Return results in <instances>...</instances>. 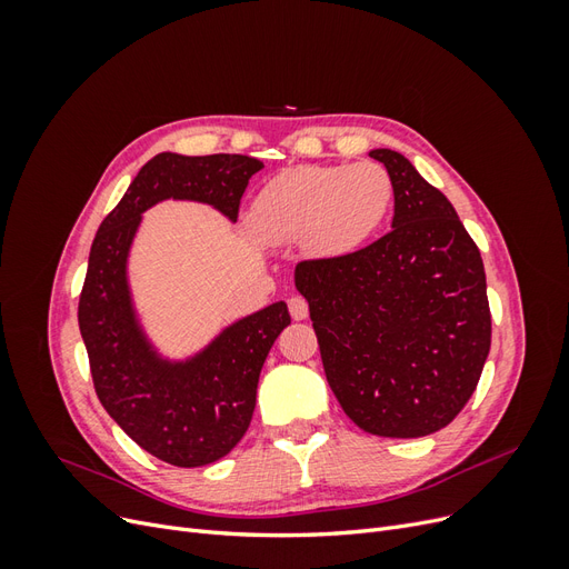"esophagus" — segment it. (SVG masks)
<instances>
[{
	"mask_svg": "<svg viewBox=\"0 0 569 569\" xmlns=\"http://www.w3.org/2000/svg\"><path fill=\"white\" fill-rule=\"evenodd\" d=\"M289 313L295 320H306L308 318V301L303 297H291L289 299Z\"/></svg>",
	"mask_w": 569,
	"mask_h": 569,
	"instance_id": "1",
	"label": "esophagus"
}]
</instances>
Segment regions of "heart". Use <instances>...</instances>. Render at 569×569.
<instances>
[{
  "label": "heart",
  "instance_id": "obj_1",
  "mask_svg": "<svg viewBox=\"0 0 569 569\" xmlns=\"http://www.w3.org/2000/svg\"><path fill=\"white\" fill-rule=\"evenodd\" d=\"M393 201L387 168L297 166L261 187L249 209V230L266 244L301 242L320 256H343L366 244Z\"/></svg>",
  "mask_w": 569,
  "mask_h": 569
}]
</instances>
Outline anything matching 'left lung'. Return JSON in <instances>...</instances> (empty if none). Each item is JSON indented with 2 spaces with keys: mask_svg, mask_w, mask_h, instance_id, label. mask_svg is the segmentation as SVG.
<instances>
[{
  "mask_svg": "<svg viewBox=\"0 0 569 569\" xmlns=\"http://www.w3.org/2000/svg\"><path fill=\"white\" fill-rule=\"evenodd\" d=\"M393 182L391 232L335 258L301 261L322 368L343 412L370 435L439 432L470 401L491 347L477 244L403 153L372 149Z\"/></svg>",
  "mask_w": 569,
  "mask_h": 569,
  "instance_id": "8db88e82",
  "label": "left lung"
}]
</instances>
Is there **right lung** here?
<instances>
[{
  "label": "right lung",
  "mask_w": 569,
  "mask_h": 569,
  "mask_svg": "<svg viewBox=\"0 0 569 569\" xmlns=\"http://www.w3.org/2000/svg\"><path fill=\"white\" fill-rule=\"evenodd\" d=\"M263 163L242 153H157L99 226L80 291L78 322L94 391L118 427L176 468H201L228 456L249 429L258 375L291 322L287 303L226 327L187 360H166L137 322L128 253L142 213L163 199L201 201L237 220L239 201Z\"/></svg>",
  "instance_id": "obj_1"
}]
</instances>
